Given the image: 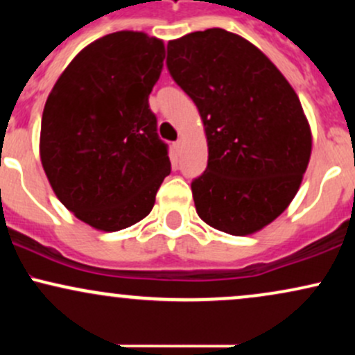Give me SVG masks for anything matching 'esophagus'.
Returning <instances> with one entry per match:
<instances>
[{
  "label": "esophagus",
  "instance_id": "1",
  "mask_svg": "<svg viewBox=\"0 0 355 355\" xmlns=\"http://www.w3.org/2000/svg\"><path fill=\"white\" fill-rule=\"evenodd\" d=\"M182 140H178V141H175V144H173V148L175 150H177V153H180V150H182Z\"/></svg>",
  "mask_w": 355,
  "mask_h": 355
}]
</instances>
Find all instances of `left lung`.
Here are the masks:
<instances>
[{
	"mask_svg": "<svg viewBox=\"0 0 355 355\" xmlns=\"http://www.w3.org/2000/svg\"><path fill=\"white\" fill-rule=\"evenodd\" d=\"M166 68L197 105L209 164L191 182L198 217L230 235L268 225L295 197L312 152L299 96L259 48L222 28L168 42Z\"/></svg>",
	"mask_w": 355,
	"mask_h": 355,
	"instance_id": "1",
	"label": "left lung"
}]
</instances>
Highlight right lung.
<instances>
[{
	"label": "right lung",
	"instance_id": "right-lung-1",
	"mask_svg": "<svg viewBox=\"0 0 355 355\" xmlns=\"http://www.w3.org/2000/svg\"><path fill=\"white\" fill-rule=\"evenodd\" d=\"M164 58L162 40L116 31L83 48L48 95L44 173L60 202L93 229L140 222L170 175L168 146L148 105Z\"/></svg>",
	"mask_w": 355,
	"mask_h": 355
}]
</instances>
